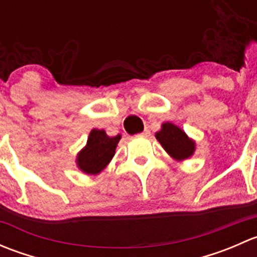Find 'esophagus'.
I'll return each instance as SVG.
<instances>
[{"label":"esophagus","mask_w":257,"mask_h":257,"mask_svg":"<svg viewBox=\"0 0 257 257\" xmlns=\"http://www.w3.org/2000/svg\"><path fill=\"white\" fill-rule=\"evenodd\" d=\"M150 136V131L149 129H145L144 132H142L141 134H139V137H149Z\"/></svg>","instance_id":"1"}]
</instances>
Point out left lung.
Wrapping results in <instances>:
<instances>
[{"mask_svg": "<svg viewBox=\"0 0 257 257\" xmlns=\"http://www.w3.org/2000/svg\"><path fill=\"white\" fill-rule=\"evenodd\" d=\"M155 138L165 152L177 162L189 159L195 153V141L189 138L183 129L170 121L162 124V129L155 133Z\"/></svg>", "mask_w": 257, "mask_h": 257, "instance_id": "1", "label": "left lung"}]
</instances>
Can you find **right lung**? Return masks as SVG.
I'll return each mask as SVG.
<instances>
[{"mask_svg": "<svg viewBox=\"0 0 257 257\" xmlns=\"http://www.w3.org/2000/svg\"><path fill=\"white\" fill-rule=\"evenodd\" d=\"M121 136L109 137L104 129H92L87 144L77 154V168L88 175H98L107 168L115 154Z\"/></svg>", "mask_w": 257, "mask_h": 257, "instance_id": "1", "label": "right lung"}]
</instances>
